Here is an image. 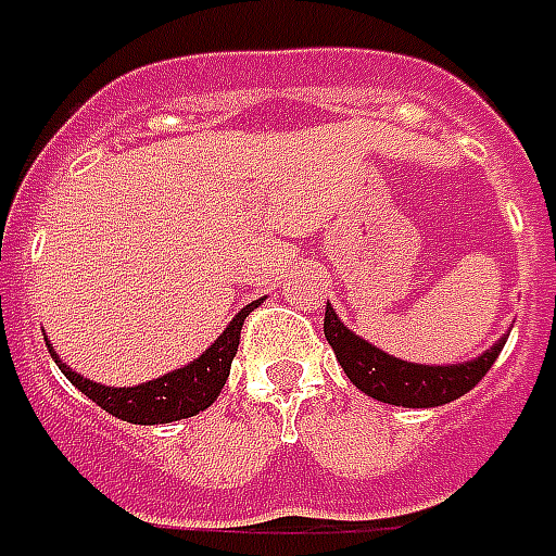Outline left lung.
<instances>
[{
    "label": "left lung",
    "instance_id": "left-lung-1",
    "mask_svg": "<svg viewBox=\"0 0 556 556\" xmlns=\"http://www.w3.org/2000/svg\"><path fill=\"white\" fill-rule=\"evenodd\" d=\"M324 336L355 388L370 399L399 404V407H439V404L465 396L482 381V376L491 370V364L505 348V339H500L473 362L445 364V367L402 362L348 330L330 304L324 313Z\"/></svg>",
    "mask_w": 556,
    "mask_h": 556
}]
</instances>
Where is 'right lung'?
<instances>
[{
	"instance_id": "obj_1",
	"label": "right lung",
	"mask_w": 556,
	"mask_h": 556,
	"mask_svg": "<svg viewBox=\"0 0 556 556\" xmlns=\"http://www.w3.org/2000/svg\"><path fill=\"white\" fill-rule=\"evenodd\" d=\"M257 304L261 301H252V304L243 306L201 358H194L192 364L166 372V376H160L154 381L135 384V388H105V384H97L91 379H83L79 372L71 370L68 364L60 362V355L53 353L48 339L46 344L56 367L65 372V379L79 393H86L91 402L100 404L102 410L123 421H131V425H166V421L198 416V413L206 410L208 404L215 402L217 393L224 390L226 379H229V367H232V358L238 353V344H241L243 318Z\"/></svg>"
}]
</instances>
